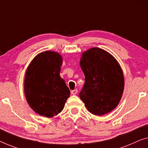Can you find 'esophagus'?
<instances>
[{"label":"esophagus","instance_id":"1","mask_svg":"<svg viewBox=\"0 0 148 148\" xmlns=\"http://www.w3.org/2000/svg\"><path fill=\"white\" fill-rule=\"evenodd\" d=\"M77 93H78V90L77 89H74V90H72L71 92V94H73V95H75V94H76Z\"/></svg>","mask_w":148,"mask_h":148}]
</instances>
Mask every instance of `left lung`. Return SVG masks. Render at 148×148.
<instances>
[{
  "label": "left lung",
  "mask_w": 148,
  "mask_h": 148,
  "mask_svg": "<svg viewBox=\"0 0 148 148\" xmlns=\"http://www.w3.org/2000/svg\"><path fill=\"white\" fill-rule=\"evenodd\" d=\"M80 67L85 84L79 96L88 112L102 116L118 105L124 89L122 69L116 59L100 48H92L82 54Z\"/></svg>",
  "instance_id": "obj_1"
}]
</instances>
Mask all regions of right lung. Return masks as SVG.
I'll list each match as a JSON object with an SVG mask.
<instances>
[{"label":"right lung","instance_id":"right-lung-1","mask_svg":"<svg viewBox=\"0 0 148 148\" xmlns=\"http://www.w3.org/2000/svg\"><path fill=\"white\" fill-rule=\"evenodd\" d=\"M62 57L54 51L39 53L26 70L24 90L33 111L52 118L62 111L70 92L60 76Z\"/></svg>","mask_w":148,"mask_h":148}]
</instances>
